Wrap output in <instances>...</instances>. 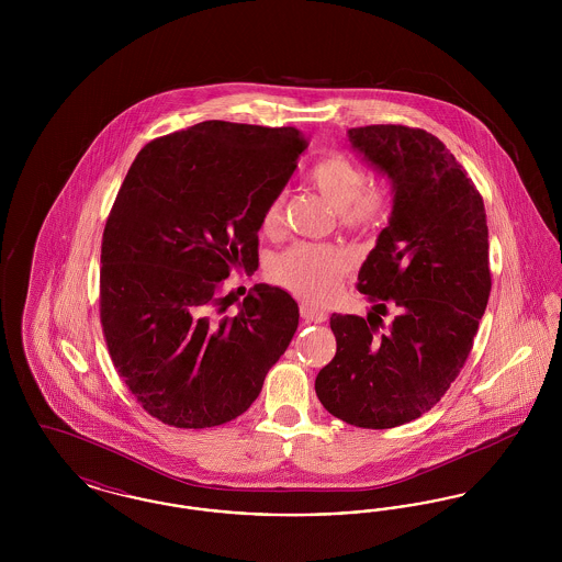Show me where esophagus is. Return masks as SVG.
<instances>
[{
  "label": "esophagus",
  "instance_id": "34e87169",
  "mask_svg": "<svg viewBox=\"0 0 562 562\" xmlns=\"http://www.w3.org/2000/svg\"><path fill=\"white\" fill-rule=\"evenodd\" d=\"M301 318L307 322H324L326 321V312H322L310 303H301Z\"/></svg>",
  "mask_w": 562,
  "mask_h": 562
}]
</instances>
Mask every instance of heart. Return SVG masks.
I'll return each mask as SVG.
<instances>
[{"label": "heart", "instance_id": "heart-1", "mask_svg": "<svg viewBox=\"0 0 562 562\" xmlns=\"http://www.w3.org/2000/svg\"><path fill=\"white\" fill-rule=\"evenodd\" d=\"M310 181L339 211L341 223L353 232H373L390 213V191L385 186H367V172L358 161L344 154H333L310 168ZM282 195L269 202L261 216L263 234L273 236L280 229ZM349 255L330 244H294L276 261L271 273L278 284L291 293L322 301L333 293L348 273Z\"/></svg>", "mask_w": 562, "mask_h": 562}]
</instances>
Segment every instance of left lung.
Segmentation results:
<instances>
[{
  "mask_svg": "<svg viewBox=\"0 0 562 562\" xmlns=\"http://www.w3.org/2000/svg\"><path fill=\"white\" fill-rule=\"evenodd\" d=\"M348 136L392 181L394 206L358 271L373 312L330 316L337 351L316 376V394L349 426L396 428L447 394L472 351L491 293L486 213L434 134L376 124Z\"/></svg>",
  "mask_w": 562,
  "mask_h": 562,
  "instance_id": "1",
  "label": "left lung"
}]
</instances>
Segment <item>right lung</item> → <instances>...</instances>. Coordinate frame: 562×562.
Instances as JSON below:
<instances>
[{
	"label": "right lung",
	"mask_w": 562,
	"mask_h": 562,
	"mask_svg": "<svg viewBox=\"0 0 562 562\" xmlns=\"http://www.w3.org/2000/svg\"><path fill=\"white\" fill-rule=\"evenodd\" d=\"M305 147L293 126L209 120L134 158L103 232L101 324L115 371L161 424L236 419L289 348L293 296L255 284L229 316L225 278L259 266L261 216Z\"/></svg>",
	"instance_id": "1"
}]
</instances>
